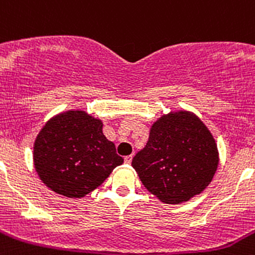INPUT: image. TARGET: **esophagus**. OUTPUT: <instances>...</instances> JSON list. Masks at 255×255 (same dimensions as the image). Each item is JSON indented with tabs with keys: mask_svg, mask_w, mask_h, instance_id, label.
<instances>
[{
	"mask_svg": "<svg viewBox=\"0 0 255 255\" xmlns=\"http://www.w3.org/2000/svg\"><path fill=\"white\" fill-rule=\"evenodd\" d=\"M125 162L127 163V165H129V163L132 162V156H127V157H125Z\"/></svg>",
	"mask_w": 255,
	"mask_h": 255,
	"instance_id": "obj_1",
	"label": "esophagus"
}]
</instances>
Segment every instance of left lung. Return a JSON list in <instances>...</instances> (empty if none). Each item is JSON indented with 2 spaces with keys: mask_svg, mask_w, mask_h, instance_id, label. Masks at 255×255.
Instances as JSON below:
<instances>
[{
  "mask_svg": "<svg viewBox=\"0 0 255 255\" xmlns=\"http://www.w3.org/2000/svg\"><path fill=\"white\" fill-rule=\"evenodd\" d=\"M219 151L209 128L189 111L170 112L149 129L132 166L147 190L165 204L189 201L209 186Z\"/></svg>",
  "mask_w": 255,
  "mask_h": 255,
  "instance_id": "obj_1",
  "label": "left lung"
}]
</instances>
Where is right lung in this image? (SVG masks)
<instances>
[{"label":"right lung","mask_w":255,"mask_h":255,"mask_svg":"<svg viewBox=\"0 0 255 255\" xmlns=\"http://www.w3.org/2000/svg\"><path fill=\"white\" fill-rule=\"evenodd\" d=\"M34 166L40 180L59 195L85 196L123 163L103 122L87 112L66 111L50 118L34 143Z\"/></svg>","instance_id":"1"}]
</instances>
